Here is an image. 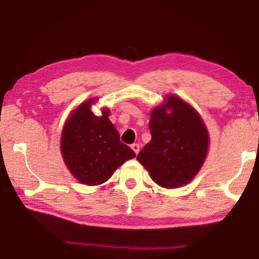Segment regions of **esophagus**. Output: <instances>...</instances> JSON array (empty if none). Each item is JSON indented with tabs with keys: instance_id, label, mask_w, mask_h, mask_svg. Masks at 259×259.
I'll list each match as a JSON object with an SVG mask.
<instances>
[{
	"instance_id": "esophagus-1",
	"label": "esophagus",
	"mask_w": 259,
	"mask_h": 259,
	"mask_svg": "<svg viewBox=\"0 0 259 259\" xmlns=\"http://www.w3.org/2000/svg\"><path fill=\"white\" fill-rule=\"evenodd\" d=\"M131 148H133L134 150V152L136 153V154H138V152H139V144H137V143H135V144H133V145H131Z\"/></svg>"
}]
</instances>
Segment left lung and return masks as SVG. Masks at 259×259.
Masks as SVG:
<instances>
[{
	"label": "left lung",
	"mask_w": 259,
	"mask_h": 259,
	"mask_svg": "<svg viewBox=\"0 0 259 259\" xmlns=\"http://www.w3.org/2000/svg\"><path fill=\"white\" fill-rule=\"evenodd\" d=\"M152 140L137 160L157 185L175 188L187 184L199 171L208 152V133L196 111L170 95L152 111Z\"/></svg>",
	"instance_id": "left-lung-1"
}]
</instances>
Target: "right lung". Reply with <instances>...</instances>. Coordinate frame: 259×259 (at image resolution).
<instances>
[{"instance_id":"1","label":"right lung","mask_w":259,"mask_h":259,"mask_svg":"<svg viewBox=\"0 0 259 259\" xmlns=\"http://www.w3.org/2000/svg\"><path fill=\"white\" fill-rule=\"evenodd\" d=\"M94 99L81 104L65 123L61 136V154L74 177L85 185H99L111 178L135 152L120 140L108 120V109L100 116L91 112Z\"/></svg>"}]
</instances>
